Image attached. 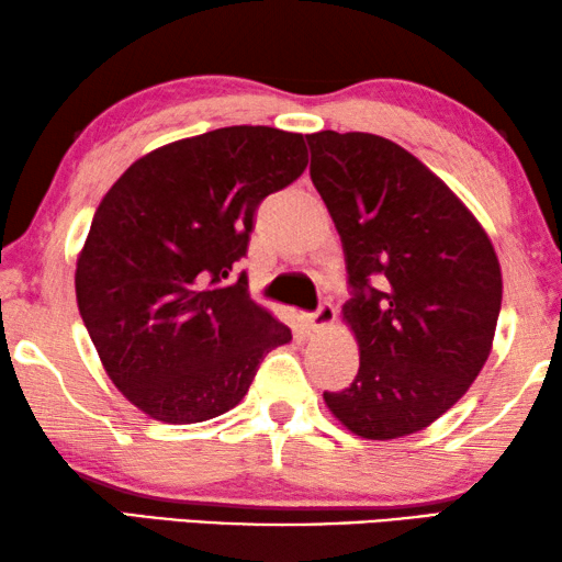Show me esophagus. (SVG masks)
<instances>
[{
	"label": "esophagus",
	"instance_id": "obj_1",
	"mask_svg": "<svg viewBox=\"0 0 562 562\" xmlns=\"http://www.w3.org/2000/svg\"><path fill=\"white\" fill-rule=\"evenodd\" d=\"M334 321H336V308L330 306V303H321L314 314L306 316V326L311 330H321V328H328Z\"/></svg>",
	"mask_w": 562,
	"mask_h": 562
}]
</instances>
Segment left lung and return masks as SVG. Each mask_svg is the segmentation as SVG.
I'll use <instances>...</instances> for the list:
<instances>
[{
    "mask_svg": "<svg viewBox=\"0 0 562 562\" xmlns=\"http://www.w3.org/2000/svg\"><path fill=\"white\" fill-rule=\"evenodd\" d=\"M306 139L311 181L344 244L353 299L341 316L361 353L353 383L324 401L361 438L418 434L488 361L498 256L471 209L403 146L330 128Z\"/></svg>",
    "mask_w": 562,
    "mask_h": 562,
    "instance_id": "obj_1",
    "label": "left lung"
}]
</instances>
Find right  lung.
<instances>
[{"label": "right lung", "mask_w": 562, "mask_h": 562, "mask_svg": "<svg viewBox=\"0 0 562 562\" xmlns=\"http://www.w3.org/2000/svg\"><path fill=\"white\" fill-rule=\"evenodd\" d=\"M308 164L303 134L224 126L136 159L77 259L79 314L112 383L173 426L232 411L291 328L246 293L254 211Z\"/></svg>", "instance_id": "1"}]
</instances>
